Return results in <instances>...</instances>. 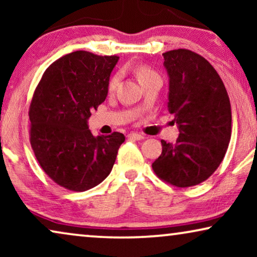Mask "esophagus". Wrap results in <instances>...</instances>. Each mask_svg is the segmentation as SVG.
Instances as JSON below:
<instances>
[{
	"instance_id": "obj_1",
	"label": "esophagus",
	"mask_w": 257,
	"mask_h": 257,
	"mask_svg": "<svg viewBox=\"0 0 257 257\" xmlns=\"http://www.w3.org/2000/svg\"><path fill=\"white\" fill-rule=\"evenodd\" d=\"M127 138L132 139V140H142V139H144V136L139 135V133H136V132H131L127 135Z\"/></svg>"
}]
</instances>
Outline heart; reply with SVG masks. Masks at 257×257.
<instances>
[{
	"label": "heart",
	"instance_id": "obj_1",
	"mask_svg": "<svg viewBox=\"0 0 257 257\" xmlns=\"http://www.w3.org/2000/svg\"><path fill=\"white\" fill-rule=\"evenodd\" d=\"M135 71H136L137 77H138L139 82L142 83V85L143 84H145L146 82H149V80H151V79L160 78V76L158 75V72L156 71V70H153L149 65H138L135 69ZM119 79H120V75H119V73H114V75L110 78V80H108L107 89L110 92L114 91L115 87H117Z\"/></svg>",
	"mask_w": 257,
	"mask_h": 257
}]
</instances>
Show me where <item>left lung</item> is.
<instances>
[{
  "mask_svg": "<svg viewBox=\"0 0 257 257\" xmlns=\"http://www.w3.org/2000/svg\"><path fill=\"white\" fill-rule=\"evenodd\" d=\"M170 76L168 110L179 126L177 143L161 140L154 173L175 187L207 180L220 166L231 136L227 90L212 64L196 52L177 49L163 54Z\"/></svg>",
  "mask_w": 257,
  "mask_h": 257,
  "instance_id": "8db88e82",
  "label": "left lung"
}]
</instances>
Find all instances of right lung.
I'll list each match as a JSON object with an SVG mask.
<instances>
[{
    "label": "right lung",
    "mask_w": 257,
    "mask_h": 257,
    "mask_svg": "<svg viewBox=\"0 0 257 257\" xmlns=\"http://www.w3.org/2000/svg\"><path fill=\"white\" fill-rule=\"evenodd\" d=\"M118 56L75 51L55 61L35 89L29 107L30 144L51 180L65 189L84 192L110 174L122 133L93 137L91 111L106 99Z\"/></svg>",
    "instance_id": "right-lung-1"
}]
</instances>
